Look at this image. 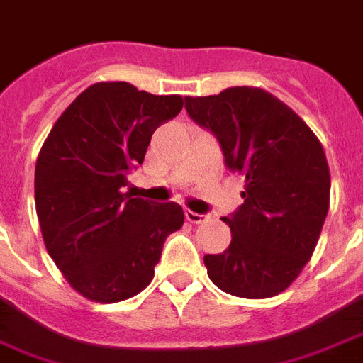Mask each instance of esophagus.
<instances>
[{"instance_id": "esophagus-1", "label": "esophagus", "mask_w": 363, "mask_h": 363, "mask_svg": "<svg viewBox=\"0 0 363 363\" xmlns=\"http://www.w3.org/2000/svg\"><path fill=\"white\" fill-rule=\"evenodd\" d=\"M184 215H186L188 223H192V225H201V223H206L207 218H209V215H200V213H194L190 209H186Z\"/></svg>"}]
</instances>
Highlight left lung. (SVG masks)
I'll return each instance as SVG.
<instances>
[{"label":"left lung","instance_id":"1","mask_svg":"<svg viewBox=\"0 0 363 363\" xmlns=\"http://www.w3.org/2000/svg\"><path fill=\"white\" fill-rule=\"evenodd\" d=\"M186 112L211 129L226 165L245 177L225 253L206 255L218 289L242 298L286 291L311 261L329 209L331 177L322 143L280 99L259 87L186 96Z\"/></svg>","mask_w":363,"mask_h":363}]
</instances>
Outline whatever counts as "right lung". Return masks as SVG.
I'll list each match as a JSON object with an SVG mask.
<instances>
[{
    "mask_svg": "<svg viewBox=\"0 0 363 363\" xmlns=\"http://www.w3.org/2000/svg\"><path fill=\"white\" fill-rule=\"evenodd\" d=\"M182 104L181 95L99 82L47 135L35 162V211L47 253L82 297L104 304L135 297L154 278L165 238L184 223L179 203L121 192L154 131Z\"/></svg>",
    "mask_w": 363,
    "mask_h": 363,
    "instance_id": "right-lung-1",
    "label": "right lung"
}]
</instances>
